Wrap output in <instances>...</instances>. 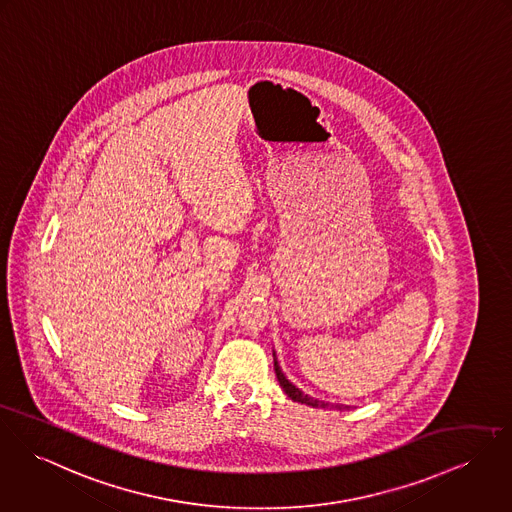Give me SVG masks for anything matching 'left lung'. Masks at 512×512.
Wrapping results in <instances>:
<instances>
[{
	"mask_svg": "<svg viewBox=\"0 0 512 512\" xmlns=\"http://www.w3.org/2000/svg\"><path fill=\"white\" fill-rule=\"evenodd\" d=\"M275 373H277V379H279V383H281L286 397H290L292 400H296V402H302V404H308V406H320V408H326V406H328V402H322V400H318V398L308 397V395H304L300 389H296V387L284 377L283 371H281V367H279V363H277V359H275ZM345 408H347V406H345Z\"/></svg>",
	"mask_w": 512,
	"mask_h": 512,
	"instance_id": "left-lung-1",
	"label": "left lung"
}]
</instances>
